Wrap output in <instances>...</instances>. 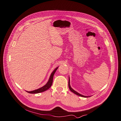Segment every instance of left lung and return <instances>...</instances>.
<instances>
[{
	"label": "left lung",
	"mask_w": 121,
	"mask_h": 121,
	"mask_svg": "<svg viewBox=\"0 0 121 121\" xmlns=\"http://www.w3.org/2000/svg\"><path fill=\"white\" fill-rule=\"evenodd\" d=\"M68 86H69V87L70 90L72 92H73V93H74L75 94H76V95H78V96H82V97H88V96H83V95H82V94H80V93H78L77 92V91H75L74 90H73V89H72V87H71V86H70V78H69V82H68Z\"/></svg>",
	"instance_id": "8db88e82"
}]
</instances>
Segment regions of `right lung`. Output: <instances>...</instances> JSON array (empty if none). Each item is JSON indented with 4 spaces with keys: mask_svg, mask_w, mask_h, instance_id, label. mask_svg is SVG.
<instances>
[{
    "mask_svg": "<svg viewBox=\"0 0 121 121\" xmlns=\"http://www.w3.org/2000/svg\"><path fill=\"white\" fill-rule=\"evenodd\" d=\"M58 68V67H57L56 69L53 71V72L51 73V74L50 76L48 82H47V83L46 84L45 86H43L42 87H40V88L38 89V90H36L31 91H27V92H28V93H33L34 94V93H38L42 92H43V91H44L46 90H48V89H49L51 87V86H52V82H53V76L54 75L55 72L57 70Z\"/></svg>",
    "mask_w": 121,
    "mask_h": 121,
    "instance_id": "right-lung-1",
    "label": "right lung"
}]
</instances>
